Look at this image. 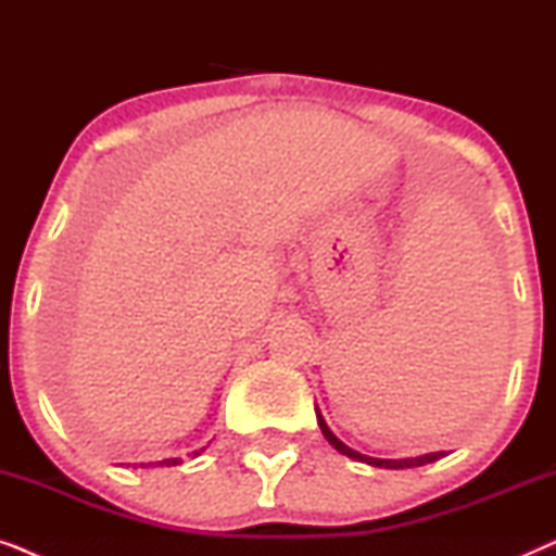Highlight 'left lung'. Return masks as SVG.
I'll use <instances>...</instances> for the list:
<instances>
[{
    "instance_id": "left-lung-1",
    "label": "left lung",
    "mask_w": 556,
    "mask_h": 556,
    "mask_svg": "<svg viewBox=\"0 0 556 556\" xmlns=\"http://www.w3.org/2000/svg\"><path fill=\"white\" fill-rule=\"evenodd\" d=\"M318 417V428H321V432H324V438L329 440V443L337 447L339 453H344V455H349V458H354V460H362V463H367V466H377V468H394V470H400V468H415V466H425V463H435L438 458H443L445 453H428V455H420V458H402V460H384V458H369V455H362V453H356V451H352V447L349 445H344L341 443V440L333 435V432L329 430V425H326V420L321 415H316Z\"/></svg>"
}]
</instances>
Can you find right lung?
I'll return each instance as SVG.
<instances>
[{"mask_svg":"<svg viewBox=\"0 0 556 556\" xmlns=\"http://www.w3.org/2000/svg\"><path fill=\"white\" fill-rule=\"evenodd\" d=\"M194 455H200V453H194ZM179 458H169V460H159L156 463V466H179ZM149 466H154V463H149ZM143 468H147V466H143Z\"/></svg>","mask_w":556,"mask_h":556,"instance_id":"obj_1","label":"right lung"}]
</instances>
